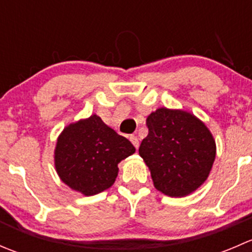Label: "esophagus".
<instances>
[{"label":"esophagus","instance_id":"34e87169","mask_svg":"<svg viewBox=\"0 0 252 252\" xmlns=\"http://www.w3.org/2000/svg\"><path fill=\"white\" fill-rule=\"evenodd\" d=\"M130 141H131V144L134 145V146L136 147V149H138L139 147V139H138V136H135V135H130Z\"/></svg>","mask_w":252,"mask_h":252}]
</instances>
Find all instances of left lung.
I'll list each match as a JSON object with an SVG mask.
<instances>
[{
  "label": "left lung",
  "mask_w": 252,
  "mask_h": 252,
  "mask_svg": "<svg viewBox=\"0 0 252 252\" xmlns=\"http://www.w3.org/2000/svg\"><path fill=\"white\" fill-rule=\"evenodd\" d=\"M149 135L139 154L155 188L168 196H185L207 179L216 142L201 121L185 111L158 108L146 119Z\"/></svg>",
  "instance_id": "1"
}]
</instances>
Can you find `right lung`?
<instances>
[{
	"label": "right lung",
	"mask_w": 252,
	"mask_h": 252,
	"mask_svg": "<svg viewBox=\"0 0 252 252\" xmlns=\"http://www.w3.org/2000/svg\"><path fill=\"white\" fill-rule=\"evenodd\" d=\"M135 152L124 136L96 114L70 124L57 140L55 163L63 183L86 196L108 189L118 175V163Z\"/></svg>",
	"instance_id": "obj_1"
}]
</instances>
